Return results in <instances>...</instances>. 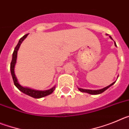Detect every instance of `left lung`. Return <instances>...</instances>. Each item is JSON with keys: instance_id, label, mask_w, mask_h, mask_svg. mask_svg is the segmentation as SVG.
<instances>
[{"instance_id": "left-lung-1", "label": "left lung", "mask_w": 129, "mask_h": 129, "mask_svg": "<svg viewBox=\"0 0 129 129\" xmlns=\"http://www.w3.org/2000/svg\"><path fill=\"white\" fill-rule=\"evenodd\" d=\"M110 37V38L111 39H112V38L111 36H109ZM113 40V39H112ZM114 44L115 46H116V43L114 42ZM115 83V82H114V83H112V84H110V85H109V86H106V87L103 88H102V89H100V90H88V89H83V88H78L79 90L81 91V92H86V93H88V94H92V95H97V94H101L102 92H105V91L106 90H107L108 88H109L110 86H111L112 85H113Z\"/></svg>"}]
</instances>
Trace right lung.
<instances>
[{
  "mask_svg": "<svg viewBox=\"0 0 129 129\" xmlns=\"http://www.w3.org/2000/svg\"><path fill=\"white\" fill-rule=\"evenodd\" d=\"M28 34H26V35H24L23 37H21L19 40V43H18L17 45L16 46V47L15 48L14 51H13V56H12V60H11V64H10V70H11V76H12V78H13V83H14V85H15V86L20 91H21L22 92H23L24 94H26V95H28L29 96L34 98H43L44 96H46V95H48L50 94H51L52 92L54 91L55 86L53 88H50V89L47 90H36L31 89V88H29L27 87H23L22 86L20 85L18 82L17 78L16 77L15 74V66L16 61H17V52L19 50V47H20V44L22 43V42L26 38V37L28 36Z\"/></svg>",
  "mask_w": 129,
  "mask_h": 129,
  "instance_id": "1",
  "label": "right lung"
}]
</instances>
